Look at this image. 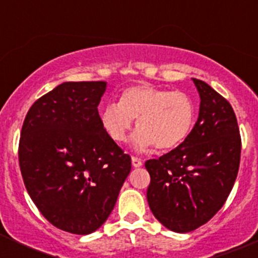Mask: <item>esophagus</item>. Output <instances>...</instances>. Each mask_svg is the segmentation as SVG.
<instances>
[{"instance_id": "34e87169", "label": "esophagus", "mask_w": 258, "mask_h": 258, "mask_svg": "<svg viewBox=\"0 0 258 258\" xmlns=\"http://www.w3.org/2000/svg\"><path fill=\"white\" fill-rule=\"evenodd\" d=\"M132 165L134 168H140V166L143 165V161L141 159H138V157H132Z\"/></svg>"}]
</instances>
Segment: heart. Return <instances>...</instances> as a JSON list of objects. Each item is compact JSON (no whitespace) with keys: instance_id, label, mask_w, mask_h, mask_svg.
<instances>
[{"instance_id":"1","label":"heart","mask_w":258,"mask_h":258,"mask_svg":"<svg viewBox=\"0 0 258 258\" xmlns=\"http://www.w3.org/2000/svg\"><path fill=\"white\" fill-rule=\"evenodd\" d=\"M134 118L138 129L132 143L137 151H146L154 146L168 151L190 137L197 120V107L186 93L137 85L124 90L120 102L107 103L101 111L102 126L116 143L127 140Z\"/></svg>"}]
</instances>
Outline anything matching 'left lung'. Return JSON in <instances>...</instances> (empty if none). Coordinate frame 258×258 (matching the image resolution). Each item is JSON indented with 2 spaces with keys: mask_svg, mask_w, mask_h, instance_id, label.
Listing matches in <instances>:
<instances>
[{
  "mask_svg": "<svg viewBox=\"0 0 258 258\" xmlns=\"http://www.w3.org/2000/svg\"><path fill=\"white\" fill-rule=\"evenodd\" d=\"M192 81L200 107L190 137L145 164L151 177L150 209L174 232L198 229L222 208L240 163V134L231 104L202 80Z\"/></svg>",
  "mask_w": 258,
  "mask_h": 258,
  "instance_id": "1",
  "label": "left lung"
}]
</instances>
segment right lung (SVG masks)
I'll return each instance as SVG.
<instances>
[{
  "mask_svg": "<svg viewBox=\"0 0 258 258\" xmlns=\"http://www.w3.org/2000/svg\"><path fill=\"white\" fill-rule=\"evenodd\" d=\"M106 81L63 83L32 104L19 165L29 197L51 225L88 235L106 222L132 169L102 126Z\"/></svg>",
  "mask_w": 258,
  "mask_h": 258,
  "instance_id": "obj_1",
  "label": "right lung"
}]
</instances>
